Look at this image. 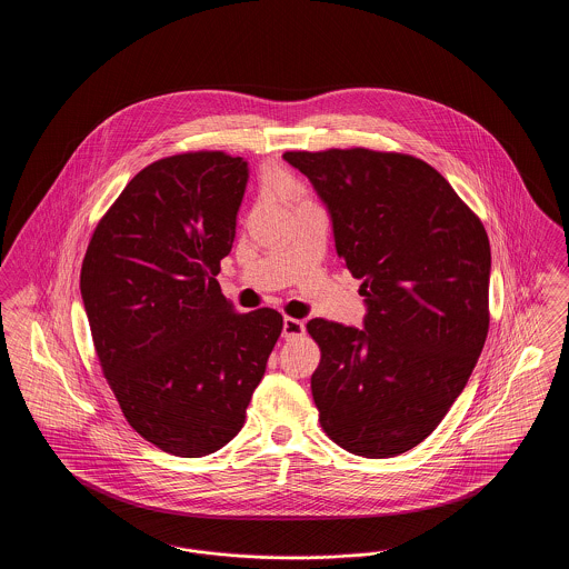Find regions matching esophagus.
<instances>
[{
    "label": "esophagus",
    "instance_id": "1",
    "mask_svg": "<svg viewBox=\"0 0 569 569\" xmlns=\"http://www.w3.org/2000/svg\"><path fill=\"white\" fill-rule=\"evenodd\" d=\"M283 339L286 341H290V339H298V337H302L305 335V325L297 320V318H290V316H286L283 318Z\"/></svg>",
    "mask_w": 569,
    "mask_h": 569
}]
</instances>
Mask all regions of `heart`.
Instances as JSON below:
<instances>
[{"instance_id": "heart-1", "label": "heart", "mask_w": 569, "mask_h": 569, "mask_svg": "<svg viewBox=\"0 0 569 569\" xmlns=\"http://www.w3.org/2000/svg\"><path fill=\"white\" fill-rule=\"evenodd\" d=\"M271 186L274 188V191H279V193H283V196H297L298 186L288 177V174H277V177H272Z\"/></svg>"}]
</instances>
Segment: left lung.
Wrapping results in <instances>:
<instances>
[{
  "label": "left lung",
  "instance_id": "left-lung-1",
  "mask_svg": "<svg viewBox=\"0 0 569 569\" xmlns=\"http://www.w3.org/2000/svg\"><path fill=\"white\" fill-rule=\"evenodd\" d=\"M283 160L322 198L367 302L365 328L307 325L322 352L311 376L320 425L358 457L403 455L433 433L485 348L487 230L413 156L353 147Z\"/></svg>",
  "mask_w": 569,
  "mask_h": 569
}]
</instances>
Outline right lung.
Returning <instances> with one entry per match:
<instances>
[{"mask_svg": "<svg viewBox=\"0 0 569 569\" xmlns=\"http://www.w3.org/2000/svg\"><path fill=\"white\" fill-rule=\"evenodd\" d=\"M249 170L223 151L142 168L93 230L81 295L102 373L130 427L198 459L243 429L283 318L234 311L217 283Z\"/></svg>", "mask_w": 569, "mask_h": 569, "instance_id": "right-lung-1", "label": "right lung"}]
</instances>
